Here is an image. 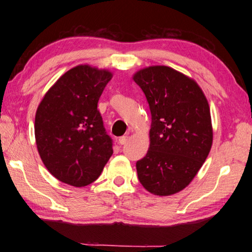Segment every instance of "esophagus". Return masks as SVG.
Masks as SVG:
<instances>
[{"label": "esophagus", "mask_w": 252, "mask_h": 252, "mask_svg": "<svg viewBox=\"0 0 252 252\" xmlns=\"http://www.w3.org/2000/svg\"><path fill=\"white\" fill-rule=\"evenodd\" d=\"M127 140H129V136L127 135H123V136H120L119 138V143L121 144V146H123V144H126Z\"/></svg>", "instance_id": "obj_1"}]
</instances>
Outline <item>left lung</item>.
<instances>
[{"instance_id": "left-lung-1", "label": "left lung", "mask_w": 252, "mask_h": 252, "mask_svg": "<svg viewBox=\"0 0 252 252\" xmlns=\"http://www.w3.org/2000/svg\"><path fill=\"white\" fill-rule=\"evenodd\" d=\"M151 112L150 147L136 161L141 185L156 195L185 189L210 152V108L194 80L172 67L149 66L136 72Z\"/></svg>"}]
</instances>
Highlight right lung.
Wrapping results in <instances>:
<instances>
[{
    "label": "right lung",
    "mask_w": 252,
    "mask_h": 252,
    "mask_svg": "<svg viewBox=\"0 0 252 252\" xmlns=\"http://www.w3.org/2000/svg\"><path fill=\"white\" fill-rule=\"evenodd\" d=\"M111 78L108 70L78 65L50 88L37 106V151L49 172L66 185H90L112 156V139L97 110Z\"/></svg>",
    "instance_id": "right-lung-1"
}]
</instances>
